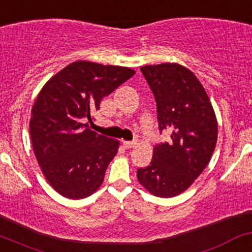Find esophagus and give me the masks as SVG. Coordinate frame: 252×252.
<instances>
[{"label": "esophagus", "mask_w": 252, "mask_h": 252, "mask_svg": "<svg viewBox=\"0 0 252 252\" xmlns=\"http://www.w3.org/2000/svg\"><path fill=\"white\" fill-rule=\"evenodd\" d=\"M137 145L136 141H123L124 148H134Z\"/></svg>", "instance_id": "obj_1"}]
</instances>
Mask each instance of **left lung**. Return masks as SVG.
I'll return each mask as SVG.
<instances>
[{"label": "left lung", "instance_id": "obj_1", "mask_svg": "<svg viewBox=\"0 0 252 252\" xmlns=\"http://www.w3.org/2000/svg\"><path fill=\"white\" fill-rule=\"evenodd\" d=\"M157 101L160 130L168 142L153 148L151 165L137 170L139 183L158 197H175L191 185L208 162L218 140L209 96L191 70L178 63L141 67Z\"/></svg>", "mask_w": 252, "mask_h": 252}]
</instances>
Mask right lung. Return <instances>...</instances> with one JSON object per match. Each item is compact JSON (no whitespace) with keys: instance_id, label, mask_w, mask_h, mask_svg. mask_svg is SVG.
Returning a JSON list of instances; mask_svg holds the SVG:
<instances>
[{"instance_id":"right-lung-1","label":"right lung","mask_w":252,"mask_h":252,"mask_svg":"<svg viewBox=\"0 0 252 252\" xmlns=\"http://www.w3.org/2000/svg\"><path fill=\"white\" fill-rule=\"evenodd\" d=\"M134 74L128 67L76 61L40 90L30 120L32 147L46 181L63 197L85 198L103 184L120 141L91 130L87 121Z\"/></svg>"}]
</instances>
